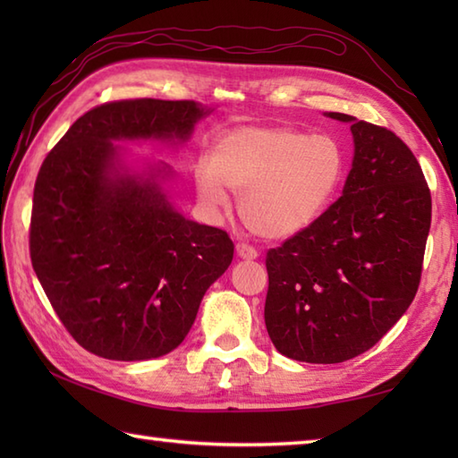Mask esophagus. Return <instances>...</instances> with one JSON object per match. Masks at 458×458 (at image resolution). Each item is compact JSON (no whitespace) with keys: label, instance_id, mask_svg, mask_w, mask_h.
I'll return each instance as SVG.
<instances>
[{"label":"esophagus","instance_id":"obj_1","mask_svg":"<svg viewBox=\"0 0 458 458\" xmlns=\"http://www.w3.org/2000/svg\"><path fill=\"white\" fill-rule=\"evenodd\" d=\"M236 251L242 259H256L258 258V250L254 246L244 244V242H240V244L236 246Z\"/></svg>","mask_w":458,"mask_h":458}]
</instances>
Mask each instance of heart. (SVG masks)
Returning a JSON list of instances; mask_svg holds the SVG:
<instances>
[{"instance_id": "heart-1", "label": "heart", "mask_w": 458, "mask_h": 458, "mask_svg": "<svg viewBox=\"0 0 458 458\" xmlns=\"http://www.w3.org/2000/svg\"><path fill=\"white\" fill-rule=\"evenodd\" d=\"M344 174V148L330 135L244 125L216 140L210 163L197 165L194 181L204 207L226 208L230 188L242 194L246 226L258 236L281 240L323 216Z\"/></svg>"}]
</instances>
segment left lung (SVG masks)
<instances>
[{"label":"left lung","mask_w":458,"mask_h":458,"mask_svg":"<svg viewBox=\"0 0 458 458\" xmlns=\"http://www.w3.org/2000/svg\"><path fill=\"white\" fill-rule=\"evenodd\" d=\"M348 122L343 197L266 256V328L287 358L336 364L372 348L411 305L431 228V192L411 149L382 125Z\"/></svg>","instance_id":"left-lung-1"}]
</instances>
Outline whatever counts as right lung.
Wrapping results in <instances>:
<instances>
[{
  "mask_svg": "<svg viewBox=\"0 0 458 458\" xmlns=\"http://www.w3.org/2000/svg\"><path fill=\"white\" fill-rule=\"evenodd\" d=\"M210 110L192 100H118L76 120L38 169L29 251L55 313L89 352L149 360L177 348L234 244L187 220L157 177L120 173V140L187 141Z\"/></svg>",
  "mask_w": 458,
  "mask_h": 458,
  "instance_id": "right-lung-1",
  "label": "right lung"
}]
</instances>
